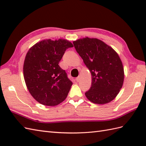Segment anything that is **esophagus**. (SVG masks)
Segmentation results:
<instances>
[{
    "label": "esophagus",
    "mask_w": 146,
    "mask_h": 146,
    "mask_svg": "<svg viewBox=\"0 0 146 146\" xmlns=\"http://www.w3.org/2000/svg\"><path fill=\"white\" fill-rule=\"evenodd\" d=\"M76 81L77 82H78L80 81V77H79V76L77 77V78H76Z\"/></svg>",
    "instance_id": "obj_1"
}]
</instances>
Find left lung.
<instances>
[{
	"instance_id": "1",
	"label": "left lung",
	"mask_w": 146,
	"mask_h": 146,
	"mask_svg": "<svg viewBox=\"0 0 146 146\" xmlns=\"http://www.w3.org/2000/svg\"><path fill=\"white\" fill-rule=\"evenodd\" d=\"M73 42L92 75V86L85 93L86 98L97 104L113 100L124 80L123 64L117 52L97 38L86 37Z\"/></svg>"
}]
</instances>
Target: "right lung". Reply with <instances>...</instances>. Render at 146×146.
<instances>
[{
  "label": "right lung",
  "mask_w": 146,
  "mask_h": 146,
  "mask_svg": "<svg viewBox=\"0 0 146 146\" xmlns=\"http://www.w3.org/2000/svg\"><path fill=\"white\" fill-rule=\"evenodd\" d=\"M71 42L59 39H44L27 51L23 66L27 88L35 100L46 106H55L66 99L73 83L59 62Z\"/></svg>",
  "instance_id": "1"
}]
</instances>
